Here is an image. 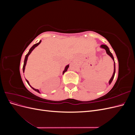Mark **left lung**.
Wrapping results in <instances>:
<instances>
[{
    "mask_svg": "<svg viewBox=\"0 0 135 135\" xmlns=\"http://www.w3.org/2000/svg\"><path fill=\"white\" fill-rule=\"evenodd\" d=\"M100 47L101 48H104V49H105V50H106V52H107V54L109 55V56H110V57H112V59L113 60V61H114V73H113V75H112V78H111V79H110V80H109V84H111V83H112V81H113V79H114V75H115V62H114V57H113V55H112V54L111 52H110V50H109V48H108V47L107 46H106V45H105V44H102V45H101V46H100Z\"/></svg>",
    "mask_w": 135,
    "mask_h": 135,
    "instance_id": "8db88e82",
    "label": "left lung"
}]
</instances>
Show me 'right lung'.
<instances>
[{
    "mask_svg": "<svg viewBox=\"0 0 135 135\" xmlns=\"http://www.w3.org/2000/svg\"><path fill=\"white\" fill-rule=\"evenodd\" d=\"M41 43V40H40V42H39V43H36V44H35L34 46H32V47L30 49V50H29V51H28V52L27 53V54L26 55V56H25V60H24V63H23V72L24 73V71H25V66H26V62H27V58H28V56H29V55L31 54V52L32 51V50H34V49L36 47H37L38 45ZM69 65H68L67 66L65 67V70H64V71H63V74H64L65 73V72H66L67 70H68V69L69 68ZM26 81H27V83H28V84L30 85V86L34 89V91H36L37 92H38V93H40V92H39V91L38 90V89H35V88H34L33 87H32L31 85H30V84H29V82H28V81L27 80V79H26Z\"/></svg>",
    "mask_w": 135,
    "mask_h": 135,
    "instance_id": "add662e5",
    "label": "right lung"
}]
</instances>
